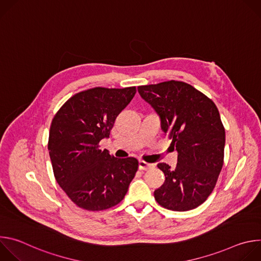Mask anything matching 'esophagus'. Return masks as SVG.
Instances as JSON below:
<instances>
[{"label": "esophagus", "instance_id": "esophagus-1", "mask_svg": "<svg viewBox=\"0 0 261 261\" xmlns=\"http://www.w3.org/2000/svg\"><path fill=\"white\" fill-rule=\"evenodd\" d=\"M138 165H139V169H140V170H147V169H150V168L154 167V164L147 163V162L142 161V160H140V161L138 162Z\"/></svg>", "mask_w": 261, "mask_h": 261}]
</instances>
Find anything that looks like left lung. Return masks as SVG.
<instances>
[{
	"label": "left lung",
	"mask_w": 261,
	"mask_h": 261,
	"mask_svg": "<svg viewBox=\"0 0 261 261\" xmlns=\"http://www.w3.org/2000/svg\"><path fill=\"white\" fill-rule=\"evenodd\" d=\"M141 98L155 109L161 129L177 151V163L158 167L165 181L154 192L163 207L185 212L203 203L213 192L224 162L225 129L215 103L182 82L138 87Z\"/></svg>",
	"instance_id": "obj_1"
}]
</instances>
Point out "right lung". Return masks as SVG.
<instances>
[{"label": "right lung", "instance_id": "add662e5", "mask_svg": "<svg viewBox=\"0 0 261 261\" xmlns=\"http://www.w3.org/2000/svg\"><path fill=\"white\" fill-rule=\"evenodd\" d=\"M135 93V87L83 91L67 100L53 119L48 151L54 174L82 208L103 211L117 205L135 176L137 159L116 158L99 147Z\"/></svg>", "mask_w": 261, "mask_h": 261}]
</instances>
